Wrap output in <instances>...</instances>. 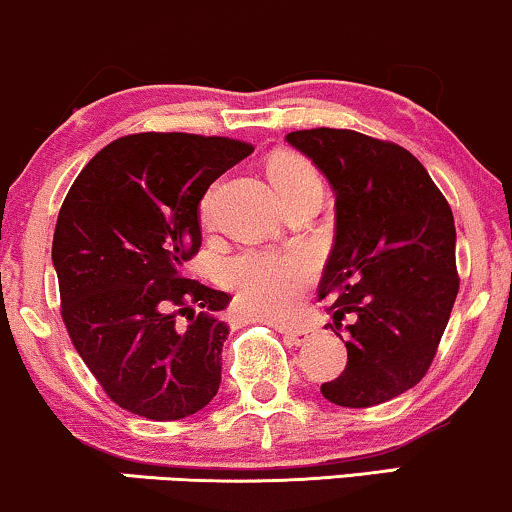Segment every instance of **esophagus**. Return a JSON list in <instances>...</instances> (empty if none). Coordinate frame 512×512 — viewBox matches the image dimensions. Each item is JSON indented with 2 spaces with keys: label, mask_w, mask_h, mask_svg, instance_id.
<instances>
[{
  "label": "esophagus",
  "mask_w": 512,
  "mask_h": 512,
  "mask_svg": "<svg viewBox=\"0 0 512 512\" xmlns=\"http://www.w3.org/2000/svg\"><path fill=\"white\" fill-rule=\"evenodd\" d=\"M285 334V339L292 346H301L304 342H308V337H311V330L308 327H285V330H280Z\"/></svg>",
  "instance_id": "1"
}]
</instances>
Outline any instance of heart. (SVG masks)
<instances>
[{
    "mask_svg": "<svg viewBox=\"0 0 512 512\" xmlns=\"http://www.w3.org/2000/svg\"><path fill=\"white\" fill-rule=\"evenodd\" d=\"M277 194L285 197L292 189L320 185V175L301 156H277L268 168ZM213 194L199 204L201 220L211 213ZM311 256L306 251H261L246 249L223 263V282L237 296V304L254 320L285 323L296 313L304 287L311 280Z\"/></svg>",
    "mask_w": 512,
    "mask_h": 512,
    "instance_id": "heart-1",
    "label": "heart"
}]
</instances>
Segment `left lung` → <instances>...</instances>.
<instances>
[{"mask_svg": "<svg viewBox=\"0 0 512 512\" xmlns=\"http://www.w3.org/2000/svg\"><path fill=\"white\" fill-rule=\"evenodd\" d=\"M285 140L325 175L337 208L318 299L332 301L334 327L349 315V361L320 391L337 406H377L425 377L451 318L460 285L451 206L394 142L334 128Z\"/></svg>", "mask_w": 512, "mask_h": 512, "instance_id": "obj_1", "label": "left lung"}]
</instances>
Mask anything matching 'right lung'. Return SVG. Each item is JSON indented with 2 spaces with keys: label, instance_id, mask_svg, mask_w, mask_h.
Wrapping results in <instances>:
<instances>
[{
  "label": "right lung",
  "instance_id": "right-lung-1",
  "mask_svg": "<svg viewBox=\"0 0 512 512\" xmlns=\"http://www.w3.org/2000/svg\"><path fill=\"white\" fill-rule=\"evenodd\" d=\"M254 151L230 137L140 132L106 144L59 211L52 261L68 337L106 396L147 420H180L220 387L218 313L232 296L189 280L199 201ZM187 317V321H182Z\"/></svg>",
  "mask_w": 512,
  "mask_h": 512
}]
</instances>
